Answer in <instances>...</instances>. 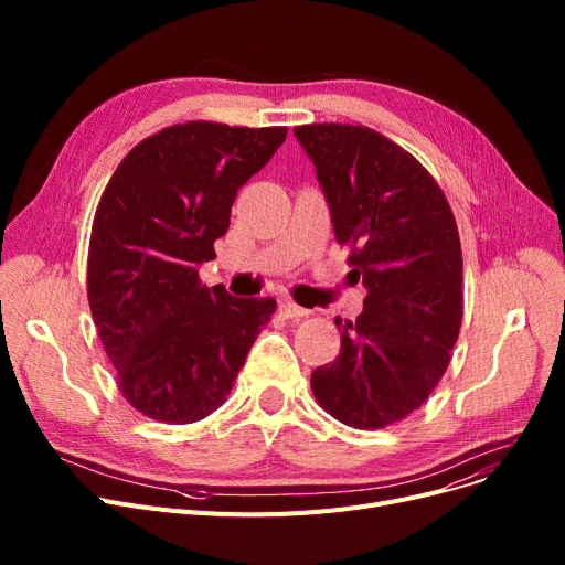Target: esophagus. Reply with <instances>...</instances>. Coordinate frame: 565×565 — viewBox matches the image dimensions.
I'll return each mask as SVG.
<instances>
[{
    "instance_id": "obj_1",
    "label": "esophagus",
    "mask_w": 565,
    "mask_h": 565,
    "mask_svg": "<svg viewBox=\"0 0 565 565\" xmlns=\"http://www.w3.org/2000/svg\"><path fill=\"white\" fill-rule=\"evenodd\" d=\"M279 311H281L286 318H305V316H309V309L298 307V305L290 302V300H284V302L279 305Z\"/></svg>"
}]
</instances>
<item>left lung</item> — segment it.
Returning <instances> with one entry per match:
<instances>
[{"label": "left lung", "mask_w": 565, "mask_h": 565, "mask_svg": "<svg viewBox=\"0 0 565 565\" xmlns=\"http://www.w3.org/2000/svg\"><path fill=\"white\" fill-rule=\"evenodd\" d=\"M292 132L366 286L358 320H334L341 352L311 373V390L341 424L384 428L422 407L449 366L462 322L458 226L433 175L384 135L348 124Z\"/></svg>", "instance_id": "1"}]
</instances>
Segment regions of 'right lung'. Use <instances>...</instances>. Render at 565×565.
I'll use <instances>...</instances> for the list:
<instances>
[{
	"instance_id": "obj_1",
	"label": "right lung",
	"mask_w": 565,
	"mask_h": 565,
	"mask_svg": "<svg viewBox=\"0 0 565 565\" xmlns=\"http://www.w3.org/2000/svg\"><path fill=\"white\" fill-rule=\"evenodd\" d=\"M288 128L190 121L139 141L100 196L88 243V307L118 390L146 417L194 424L231 394L275 298L199 281L249 178Z\"/></svg>"
}]
</instances>
